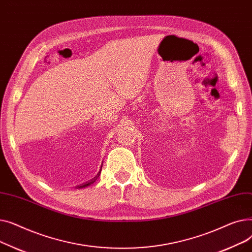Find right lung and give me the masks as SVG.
Here are the masks:
<instances>
[{"instance_id":"add662e5","label":"right lung","mask_w":252,"mask_h":252,"mask_svg":"<svg viewBox=\"0 0 252 252\" xmlns=\"http://www.w3.org/2000/svg\"><path fill=\"white\" fill-rule=\"evenodd\" d=\"M100 176V171H99V174H98V176L97 177H95L94 179H93V180H91V181H89V182H87V183H85V184H82L81 185V186H78L77 188H85V187H87V186H89V185H91V184H93V183H94L95 181H96V179L98 178Z\"/></svg>"}]
</instances>
